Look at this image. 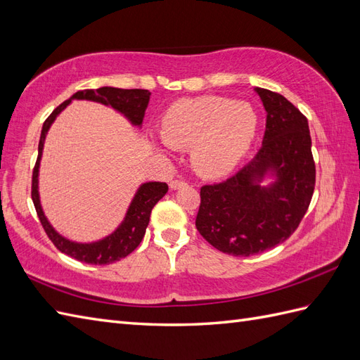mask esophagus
<instances>
[{"label":"esophagus","instance_id":"esophagus-1","mask_svg":"<svg viewBox=\"0 0 360 360\" xmlns=\"http://www.w3.org/2000/svg\"><path fill=\"white\" fill-rule=\"evenodd\" d=\"M186 185V181H183V180H172L171 183H169V186H171V189H179V188H181V186H185Z\"/></svg>","mask_w":360,"mask_h":360}]
</instances>
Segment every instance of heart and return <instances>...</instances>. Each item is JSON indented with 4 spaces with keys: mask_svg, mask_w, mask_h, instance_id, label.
Listing matches in <instances>:
<instances>
[{
    "mask_svg": "<svg viewBox=\"0 0 360 360\" xmlns=\"http://www.w3.org/2000/svg\"><path fill=\"white\" fill-rule=\"evenodd\" d=\"M257 129L252 105L218 96L179 101L162 117L165 145L191 148L192 166L205 177L231 172L249 151Z\"/></svg>",
    "mask_w": 360,
    "mask_h": 360,
    "instance_id": "heart-1",
    "label": "heart"
}]
</instances>
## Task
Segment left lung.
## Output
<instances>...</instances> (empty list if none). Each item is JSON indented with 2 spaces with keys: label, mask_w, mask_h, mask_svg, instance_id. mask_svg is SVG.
<instances>
[{
  "label": "left lung",
  "mask_w": 360,
  "mask_h": 360,
  "mask_svg": "<svg viewBox=\"0 0 360 360\" xmlns=\"http://www.w3.org/2000/svg\"><path fill=\"white\" fill-rule=\"evenodd\" d=\"M255 91L267 111L262 146L232 177L200 189L195 220L209 244L233 257L284 243L309 209L316 181L307 117L279 93ZM266 178L272 181L264 187Z\"/></svg>",
  "instance_id": "8db88e82"
}]
</instances>
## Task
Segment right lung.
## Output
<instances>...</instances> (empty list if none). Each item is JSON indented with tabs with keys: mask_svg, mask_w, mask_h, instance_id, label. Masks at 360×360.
I'll list each match as a JSON object with an SVG mask.
<instances>
[{
	"mask_svg": "<svg viewBox=\"0 0 360 360\" xmlns=\"http://www.w3.org/2000/svg\"><path fill=\"white\" fill-rule=\"evenodd\" d=\"M151 93L148 90H124V89H114V86H102L98 90H82L75 93L68 101L63 102L58 108L53 110L47 120L44 122L41 139L38 145V159L33 168V177H32V200L37 214L39 217V221L44 227V231L49 235L51 243L55 244L58 250H60L65 255L72 257L77 261L86 262V264H111L114 261H119L125 258L133 252L140 241L143 240V235L146 232L148 223H150L151 210L155 206L166 192H168V185L162 181H148L140 185L136 195L131 201V205L127 210L124 221H122L117 229L110 233L105 238L93 243H76L72 240H67L65 236L58 233L55 227L51 226L44 215V210L39 200V191H38V177H39V163L44 150V142H46V136L49 129L53 124L58 114L63 111L67 105H70L73 99L77 101H93L99 102L102 105H108L116 111L122 112L124 116L133 124L134 127H140L143 122L145 110L150 102Z\"/></svg>",
	"mask_w": 360,
	"mask_h": 360,
	"instance_id": "1",
	"label": "right lung"
}]
</instances>
